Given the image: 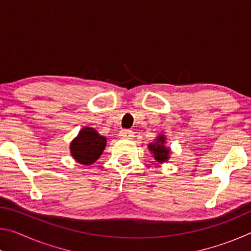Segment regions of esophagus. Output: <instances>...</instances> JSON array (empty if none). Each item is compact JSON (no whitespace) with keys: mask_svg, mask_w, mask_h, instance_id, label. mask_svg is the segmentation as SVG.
Masks as SVG:
<instances>
[{"mask_svg":"<svg viewBox=\"0 0 251 251\" xmlns=\"http://www.w3.org/2000/svg\"><path fill=\"white\" fill-rule=\"evenodd\" d=\"M120 136L122 138H129V137H131V136H133V131L128 130V129H123V130H121Z\"/></svg>","mask_w":251,"mask_h":251,"instance_id":"obj_1","label":"esophagus"}]
</instances>
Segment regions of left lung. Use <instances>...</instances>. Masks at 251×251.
Returning a JSON list of instances; mask_svg holds the SVG:
<instances>
[{
    "mask_svg": "<svg viewBox=\"0 0 251 251\" xmlns=\"http://www.w3.org/2000/svg\"><path fill=\"white\" fill-rule=\"evenodd\" d=\"M165 143V137L164 135L158 136L157 141L155 144H151L150 145V151H152L154 154L155 159L159 163H164L168 159V154H169V150L164 146Z\"/></svg>",
    "mask_w": 251,
    "mask_h": 251,
    "instance_id": "left-lung-1",
    "label": "left lung"
}]
</instances>
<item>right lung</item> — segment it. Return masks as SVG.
<instances>
[{
    "label": "right lung",
    "mask_w": 251,
    "mask_h": 251,
    "mask_svg": "<svg viewBox=\"0 0 251 251\" xmlns=\"http://www.w3.org/2000/svg\"><path fill=\"white\" fill-rule=\"evenodd\" d=\"M106 146V138L94 128L85 127L71 144L72 156L80 164L91 165L100 158Z\"/></svg>",
    "instance_id": "add662e5"
}]
</instances>
